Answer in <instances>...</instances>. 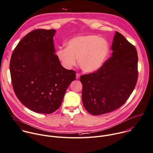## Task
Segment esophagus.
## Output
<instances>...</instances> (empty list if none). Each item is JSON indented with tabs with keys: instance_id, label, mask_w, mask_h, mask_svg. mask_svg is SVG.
Returning a JSON list of instances; mask_svg holds the SVG:
<instances>
[{
	"instance_id": "obj_1",
	"label": "esophagus",
	"mask_w": 153,
	"mask_h": 153,
	"mask_svg": "<svg viewBox=\"0 0 153 153\" xmlns=\"http://www.w3.org/2000/svg\"><path fill=\"white\" fill-rule=\"evenodd\" d=\"M80 76V74L79 73H76V79H79Z\"/></svg>"
}]
</instances>
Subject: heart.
<instances>
[{"mask_svg":"<svg viewBox=\"0 0 153 153\" xmlns=\"http://www.w3.org/2000/svg\"><path fill=\"white\" fill-rule=\"evenodd\" d=\"M110 48L106 39L94 35L74 37L67 43V48H60L57 56L62 65L71 68L77 62L82 70L93 73L99 70L106 61Z\"/></svg>","mask_w":153,"mask_h":153,"instance_id":"1","label":"heart"}]
</instances>
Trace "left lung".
Wrapping results in <instances>:
<instances>
[{"label": "left lung", "mask_w": 153, "mask_h": 153, "mask_svg": "<svg viewBox=\"0 0 153 153\" xmlns=\"http://www.w3.org/2000/svg\"><path fill=\"white\" fill-rule=\"evenodd\" d=\"M112 56L94 73L82 75V101L93 115H103L123 106L133 91L138 78L135 47L115 31Z\"/></svg>", "instance_id": "1"}]
</instances>
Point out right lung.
<instances>
[{
  "mask_svg": "<svg viewBox=\"0 0 153 153\" xmlns=\"http://www.w3.org/2000/svg\"><path fill=\"white\" fill-rule=\"evenodd\" d=\"M54 29L27 33L11 55L10 69L14 92L20 102L39 114H52L61 105L76 71L64 68L55 53Z\"/></svg>",
  "mask_w": 153,
  "mask_h": 153,
  "instance_id": "obj_1",
  "label": "right lung"
}]
</instances>
